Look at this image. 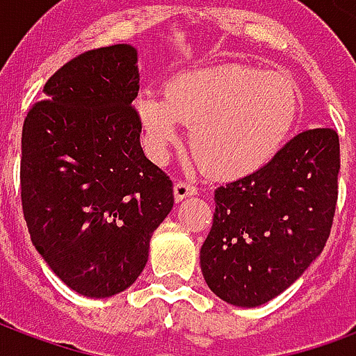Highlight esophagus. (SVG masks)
Wrapping results in <instances>:
<instances>
[{
    "label": "esophagus",
    "mask_w": 356,
    "mask_h": 356,
    "mask_svg": "<svg viewBox=\"0 0 356 356\" xmlns=\"http://www.w3.org/2000/svg\"><path fill=\"white\" fill-rule=\"evenodd\" d=\"M197 194V190H195V186H192V184L188 183H183V181H179V183H175V186H173V195H175V201H183L186 200V197H192V195Z\"/></svg>",
    "instance_id": "34e87169"
}]
</instances>
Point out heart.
I'll list each match as a JSON object with an SVG mask.
<instances>
[{"label":"heart","mask_w":356,"mask_h":356,"mask_svg":"<svg viewBox=\"0 0 356 356\" xmlns=\"http://www.w3.org/2000/svg\"><path fill=\"white\" fill-rule=\"evenodd\" d=\"M299 96L292 79L240 64L175 75L164 96L144 92L134 108L145 149L164 161L181 123L192 127V149L218 177H242L273 159L292 131Z\"/></svg>","instance_id":"heart-1"}]
</instances>
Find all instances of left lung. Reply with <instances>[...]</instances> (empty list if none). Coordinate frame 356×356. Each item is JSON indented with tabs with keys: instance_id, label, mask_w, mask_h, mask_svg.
<instances>
[{
	"instance_id": "8db88e82",
	"label": "left lung",
	"mask_w": 356,
	"mask_h": 356,
	"mask_svg": "<svg viewBox=\"0 0 356 356\" xmlns=\"http://www.w3.org/2000/svg\"><path fill=\"white\" fill-rule=\"evenodd\" d=\"M338 172L337 131L309 129L260 170L220 186L200 254L212 292L253 309L298 281L331 234Z\"/></svg>"
}]
</instances>
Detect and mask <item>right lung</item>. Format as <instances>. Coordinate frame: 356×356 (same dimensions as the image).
<instances>
[{"label":"right lung","mask_w":356,"mask_h":356,"mask_svg":"<svg viewBox=\"0 0 356 356\" xmlns=\"http://www.w3.org/2000/svg\"><path fill=\"white\" fill-rule=\"evenodd\" d=\"M138 53L129 44L72 58L47 79L22 131V207L31 240L74 292L133 284L173 207V184L140 145Z\"/></svg>","instance_id":"right-lung-1"}]
</instances>
